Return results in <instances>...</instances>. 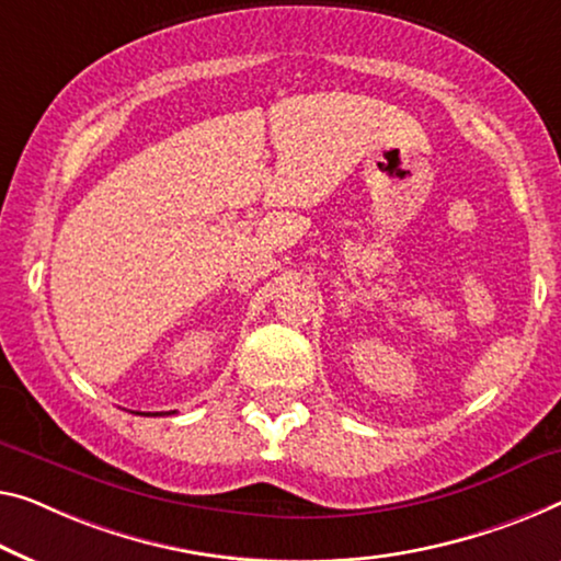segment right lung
I'll list each match as a JSON object with an SVG mask.
<instances>
[{
    "label": "right lung",
    "instance_id": "right-lung-1",
    "mask_svg": "<svg viewBox=\"0 0 561 561\" xmlns=\"http://www.w3.org/2000/svg\"><path fill=\"white\" fill-rule=\"evenodd\" d=\"M144 415H148V413H144Z\"/></svg>",
    "mask_w": 561,
    "mask_h": 561
}]
</instances>
